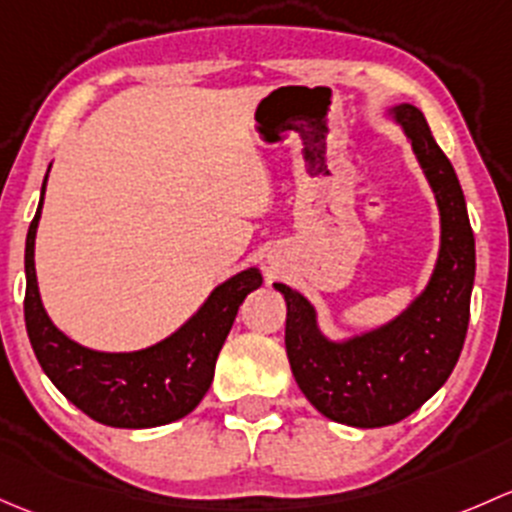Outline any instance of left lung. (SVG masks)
Masks as SVG:
<instances>
[{
    "mask_svg": "<svg viewBox=\"0 0 512 512\" xmlns=\"http://www.w3.org/2000/svg\"><path fill=\"white\" fill-rule=\"evenodd\" d=\"M389 113L412 142L441 217L439 258L424 291L389 323L330 340L310 300L273 283L286 298V352L300 392L323 416L357 429L397 424L444 387L466 340L476 278V241L449 157L419 108L402 103Z\"/></svg>",
    "mask_w": 512,
    "mask_h": 512,
    "instance_id": "8db88e82",
    "label": "left lung"
}]
</instances>
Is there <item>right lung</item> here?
<instances>
[{
  "label": "right lung",
  "instance_id": "add662e5",
  "mask_svg": "<svg viewBox=\"0 0 512 512\" xmlns=\"http://www.w3.org/2000/svg\"><path fill=\"white\" fill-rule=\"evenodd\" d=\"M49 177V175H46ZM26 234L24 320L41 370L83 414L118 429H150L182 419L202 402L239 305L263 283L246 268L217 286L202 308L165 340L135 352H98L63 335L46 315L34 268V241L44 204Z\"/></svg>",
  "mask_w": 512,
  "mask_h": 512
}]
</instances>
